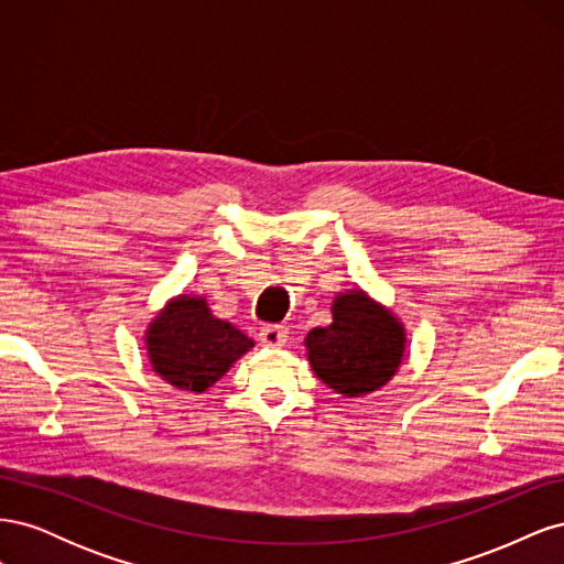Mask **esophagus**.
<instances>
[{"label":"esophagus","mask_w":564,"mask_h":564,"mask_svg":"<svg viewBox=\"0 0 564 564\" xmlns=\"http://www.w3.org/2000/svg\"><path fill=\"white\" fill-rule=\"evenodd\" d=\"M259 338L265 348H282L289 338V329L284 324H265V327H261Z\"/></svg>","instance_id":"1"}]
</instances>
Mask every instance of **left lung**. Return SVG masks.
<instances>
[{
	"label": "left lung",
	"mask_w": 564,
	"mask_h": 564,
	"mask_svg": "<svg viewBox=\"0 0 564 564\" xmlns=\"http://www.w3.org/2000/svg\"><path fill=\"white\" fill-rule=\"evenodd\" d=\"M317 379L344 398H362L395 377L406 350L404 324L362 289L336 294L332 324L303 340Z\"/></svg>",
	"instance_id": "8db88e82"
}]
</instances>
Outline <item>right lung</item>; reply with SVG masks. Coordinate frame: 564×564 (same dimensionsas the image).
<instances>
[{
	"label": "right lung",
	"mask_w": 564,
	"mask_h": 564,
	"mask_svg": "<svg viewBox=\"0 0 564 564\" xmlns=\"http://www.w3.org/2000/svg\"><path fill=\"white\" fill-rule=\"evenodd\" d=\"M145 348L152 371L181 390L204 392L253 348V340L214 317L207 299L181 294L148 324Z\"/></svg>",
	"instance_id": "add662e5"
}]
</instances>
